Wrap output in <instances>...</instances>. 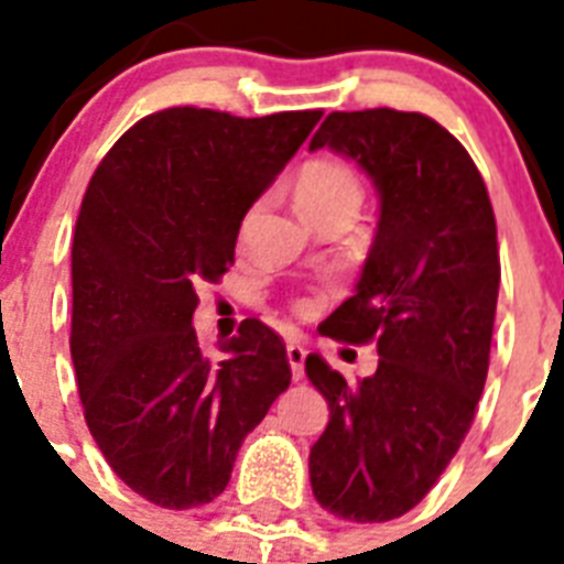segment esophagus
I'll return each mask as SVG.
<instances>
[{
    "mask_svg": "<svg viewBox=\"0 0 564 564\" xmlns=\"http://www.w3.org/2000/svg\"><path fill=\"white\" fill-rule=\"evenodd\" d=\"M286 360H290L292 380H301V377H304V360H307V351H304V345H299V343L286 345Z\"/></svg>",
    "mask_w": 564,
    "mask_h": 564,
    "instance_id": "1",
    "label": "esophagus"
}]
</instances>
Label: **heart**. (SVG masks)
I'll return each mask as SVG.
<instances>
[{
    "label": "heart",
    "instance_id": "obj_1",
    "mask_svg": "<svg viewBox=\"0 0 564 564\" xmlns=\"http://www.w3.org/2000/svg\"><path fill=\"white\" fill-rule=\"evenodd\" d=\"M360 181L351 166L339 161H310L295 178V198L304 216L336 210V207H360Z\"/></svg>",
    "mask_w": 564,
    "mask_h": 564
}]
</instances>
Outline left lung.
Instances as JSON below:
<instances>
[{
    "label": "left lung",
    "mask_w": 564,
    "mask_h": 564,
    "mask_svg": "<svg viewBox=\"0 0 564 564\" xmlns=\"http://www.w3.org/2000/svg\"><path fill=\"white\" fill-rule=\"evenodd\" d=\"M318 149L357 163L380 207L360 281L322 334L377 339L380 362L357 386L318 354L304 362L330 406L310 486L336 518L377 524L436 486L471 427L498 307V228L468 152L424 113H330L310 140Z\"/></svg>",
    "instance_id": "1"
}]
</instances>
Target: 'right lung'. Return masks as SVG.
<instances>
[{
	"instance_id": "right-lung-1",
	"label": "right lung",
	"mask_w": 564,
	"mask_h": 564,
	"mask_svg": "<svg viewBox=\"0 0 564 564\" xmlns=\"http://www.w3.org/2000/svg\"><path fill=\"white\" fill-rule=\"evenodd\" d=\"M322 110L242 119L170 108L105 154L73 239V351L84 419L117 477L163 509L219 498L239 445L292 371L281 336L246 318L210 360L198 283L234 265L239 225Z\"/></svg>"
}]
</instances>
